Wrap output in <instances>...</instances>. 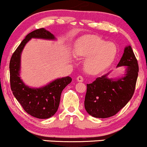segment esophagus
Wrapping results in <instances>:
<instances>
[{
	"label": "esophagus",
	"instance_id": "obj_1",
	"mask_svg": "<svg viewBox=\"0 0 147 147\" xmlns=\"http://www.w3.org/2000/svg\"><path fill=\"white\" fill-rule=\"evenodd\" d=\"M77 79L79 82H84V78L81 75L78 76V77H77Z\"/></svg>",
	"mask_w": 147,
	"mask_h": 147
}]
</instances>
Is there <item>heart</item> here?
Returning <instances> with one entry per match:
<instances>
[{"label":"heart","mask_w":147,"mask_h":147,"mask_svg":"<svg viewBox=\"0 0 147 147\" xmlns=\"http://www.w3.org/2000/svg\"><path fill=\"white\" fill-rule=\"evenodd\" d=\"M76 56L86 58L84 68L92 75H97L112 64L117 54V46L97 36H87L80 38L74 48Z\"/></svg>","instance_id":"obj_1"}]
</instances>
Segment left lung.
<instances>
[{"mask_svg":"<svg viewBox=\"0 0 147 147\" xmlns=\"http://www.w3.org/2000/svg\"><path fill=\"white\" fill-rule=\"evenodd\" d=\"M126 66L125 77L108 78L109 73L87 84L84 106L94 117L107 118L117 114L132 98L136 88L139 67L131 47L124 49L117 67Z\"/></svg>","mask_w":147,"mask_h":147,"instance_id":"8db88e82","label":"left lung"}]
</instances>
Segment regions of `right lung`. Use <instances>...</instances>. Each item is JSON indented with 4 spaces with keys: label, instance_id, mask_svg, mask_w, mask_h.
Wrapping results in <instances>:
<instances>
[{
    "label": "right lung",
    "instance_id": "obj_1",
    "mask_svg": "<svg viewBox=\"0 0 147 147\" xmlns=\"http://www.w3.org/2000/svg\"><path fill=\"white\" fill-rule=\"evenodd\" d=\"M32 38H55L52 33L44 28L34 30L25 36L10 59V86L13 95L27 113L38 119H48L58 110L62 90L72 82V79L70 77L57 79L39 88H32L25 85L19 77L21 54L25 44Z\"/></svg>",
    "mask_w": 147,
    "mask_h": 147
}]
</instances>
